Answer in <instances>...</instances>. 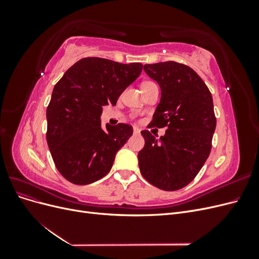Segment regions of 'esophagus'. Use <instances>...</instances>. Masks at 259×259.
Instances as JSON below:
<instances>
[{"label": "esophagus", "instance_id": "1", "mask_svg": "<svg viewBox=\"0 0 259 259\" xmlns=\"http://www.w3.org/2000/svg\"><path fill=\"white\" fill-rule=\"evenodd\" d=\"M133 132H134L135 135H138V134H140V128L137 126H134L133 127Z\"/></svg>", "mask_w": 259, "mask_h": 259}]
</instances>
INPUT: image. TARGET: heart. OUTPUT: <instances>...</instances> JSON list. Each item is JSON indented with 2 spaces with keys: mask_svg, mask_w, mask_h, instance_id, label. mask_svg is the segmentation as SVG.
Instances as JSON below:
<instances>
[{
  "mask_svg": "<svg viewBox=\"0 0 259 259\" xmlns=\"http://www.w3.org/2000/svg\"><path fill=\"white\" fill-rule=\"evenodd\" d=\"M146 83H147V82H146Z\"/></svg>",
  "mask_w": 259,
  "mask_h": 259,
  "instance_id": "heart-1",
  "label": "heart"
}]
</instances>
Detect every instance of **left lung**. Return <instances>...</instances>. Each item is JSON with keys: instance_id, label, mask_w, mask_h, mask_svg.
I'll return each mask as SVG.
<instances>
[{"instance_id": "left-lung-1", "label": "left lung", "mask_w": 259, "mask_h": 259, "mask_svg": "<svg viewBox=\"0 0 259 259\" xmlns=\"http://www.w3.org/2000/svg\"><path fill=\"white\" fill-rule=\"evenodd\" d=\"M144 70L161 89L150 124L167 130L160 138L142 131L145 147L138 152L139 169L151 185L175 191L191 183L208 158L216 128L213 98L186 65L165 61L145 65Z\"/></svg>"}]
</instances>
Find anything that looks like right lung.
<instances>
[{
	"instance_id": "obj_1",
	"label": "right lung",
	"mask_w": 259,
	"mask_h": 259,
	"mask_svg": "<svg viewBox=\"0 0 259 259\" xmlns=\"http://www.w3.org/2000/svg\"><path fill=\"white\" fill-rule=\"evenodd\" d=\"M142 70L140 62L88 57L70 67L55 85L46 109V140L55 165L68 182L89 185L110 171L133 127L119 123L104 130L103 107L115 106Z\"/></svg>"
}]
</instances>
